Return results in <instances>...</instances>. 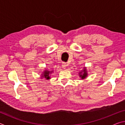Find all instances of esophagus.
<instances>
[{"label": "esophagus", "instance_id": "1", "mask_svg": "<svg viewBox=\"0 0 125 125\" xmlns=\"http://www.w3.org/2000/svg\"><path fill=\"white\" fill-rule=\"evenodd\" d=\"M67 64H66V63H64V62H63L62 64V67H63V68L65 69V68H66Z\"/></svg>", "mask_w": 125, "mask_h": 125}]
</instances>
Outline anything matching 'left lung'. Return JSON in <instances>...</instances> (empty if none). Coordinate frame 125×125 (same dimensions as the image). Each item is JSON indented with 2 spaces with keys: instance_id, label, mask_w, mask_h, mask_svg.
Wrapping results in <instances>:
<instances>
[{
  "instance_id": "1",
  "label": "left lung",
  "mask_w": 125,
  "mask_h": 125,
  "mask_svg": "<svg viewBox=\"0 0 125 125\" xmlns=\"http://www.w3.org/2000/svg\"><path fill=\"white\" fill-rule=\"evenodd\" d=\"M79 76L80 78L81 79H85V78L87 77L88 76V71L86 70V68L85 67H84V68L83 69V70H82L80 72H79Z\"/></svg>"
}]
</instances>
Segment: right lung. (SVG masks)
Instances as JSON below:
<instances>
[{"label": "right lung", "instance_id": "right-lung-1", "mask_svg": "<svg viewBox=\"0 0 125 125\" xmlns=\"http://www.w3.org/2000/svg\"><path fill=\"white\" fill-rule=\"evenodd\" d=\"M53 72V71H48L47 69H45L41 74V78L42 79L44 78L46 80H49L51 79V74Z\"/></svg>", "mask_w": 125, "mask_h": 125}]
</instances>
